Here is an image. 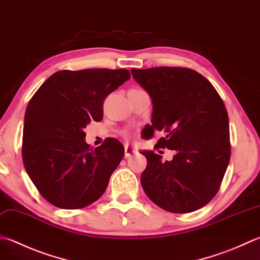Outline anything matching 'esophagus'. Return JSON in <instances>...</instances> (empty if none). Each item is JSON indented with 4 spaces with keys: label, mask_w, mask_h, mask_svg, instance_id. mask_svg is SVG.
<instances>
[{
    "label": "esophagus",
    "mask_w": 260,
    "mask_h": 260,
    "mask_svg": "<svg viewBox=\"0 0 260 260\" xmlns=\"http://www.w3.org/2000/svg\"><path fill=\"white\" fill-rule=\"evenodd\" d=\"M135 149L129 145H125V157H129L135 153Z\"/></svg>",
    "instance_id": "obj_1"
}]
</instances>
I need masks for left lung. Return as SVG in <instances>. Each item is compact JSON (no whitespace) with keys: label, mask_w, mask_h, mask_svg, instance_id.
<instances>
[{"label":"left lung","mask_w":260,"mask_h":260,"mask_svg":"<svg viewBox=\"0 0 260 260\" xmlns=\"http://www.w3.org/2000/svg\"><path fill=\"white\" fill-rule=\"evenodd\" d=\"M153 104L152 125L144 139L164 132L156 149L175 150L171 161L143 151L147 166L141 184L150 200L171 213L205 206L220 189L231 156L229 116L214 86L187 68L132 69Z\"/></svg>","instance_id":"obj_1"}]
</instances>
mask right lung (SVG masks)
<instances>
[{"mask_svg": "<svg viewBox=\"0 0 260 260\" xmlns=\"http://www.w3.org/2000/svg\"><path fill=\"white\" fill-rule=\"evenodd\" d=\"M131 78L128 70H63L50 75L30 99L24 115L22 161L39 194L50 204L79 210L99 200L124 156L106 139L85 143L84 128L103 119L106 96Z\"/></svg>", "mask_w": 260, "mask_h": 260, "instance_id": "right-lung-1", "label": "right lung"}]
</instances>
